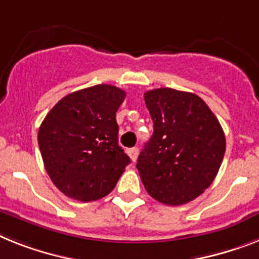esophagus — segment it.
I'll return each mask as SVG.
<instances>
[{
  "label": "esophagus",
  "instance_id": "obj_1",
  "mask_svg": "<svg viewBox=\"0 0 259 259\" xmlns=\"http://www.w3.org/2000/svg\"><path fill=\"white\" fill-rule=\"evenodd\" d=\"M138 154H140V149L138 147H132V149L127 150V155L130 156V159L136 162L137 158H138Z\"/></svg>",
  "mask_w": 259,
  "mask_h": 259
}]
</instances>
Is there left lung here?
<instances>
[{
  "mask_svg": "<svg viewBox=\"0 0 259 259\" xmlns=\"http://www.w3.org/2000/svg\"><path fill=\"white\" fill-rule=\"evenodd\" d=\"M154 133L137 168L151 197L167 205L196 199L216 178L225 154V134L197 95L172 88L145 93Z\"/></svg>",
  "mask_w": 259,
  "mask_h": 259,
  "instance_id": "obj_1",
  "label": "left lung"
}]
</instances>
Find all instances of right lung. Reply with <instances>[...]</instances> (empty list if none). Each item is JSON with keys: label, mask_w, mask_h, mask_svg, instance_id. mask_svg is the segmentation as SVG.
<instances>
[{"label": "right lung", "mask_w": 259, "mask_h": 259, "mask_svg": "<svg viewBox=\"0 0 259 259\" xmlns=\"http://www.w3.org/2000/svg\"><path fill=\"white\" fill-rule=\"evenodd\" d=\"M125 96L109 84L80 89L43 119L39 150L52 183L66 196L84 203L106 196L130 163L118 145L116 121Z\"/></svg>", "instance_id": "1"}]
</instances>
